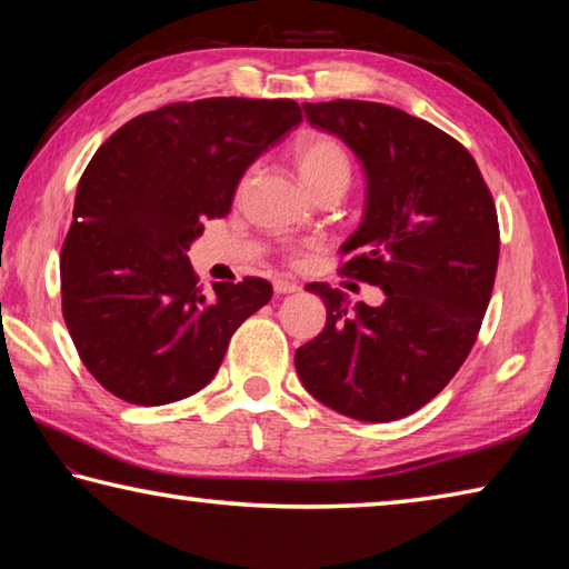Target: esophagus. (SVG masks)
I'll use <instances>...</instances> for the list:
<instances>
[{
	"label": "esophagus",
	"mask_w": 569,
	"mask_h": 569,
	"mask_svg": "<svg viewBox=\"0 0 569 569\" xmlns=\"http://www.w3.org/2000/svg\"><path fill=\"white\" fill-rule=\"evenodd\" d=\"M273 288H276V293H281V296L301 291V286H298V283L293 281V278H276V281H273Z\"/></svg>",
	"instance_id": "esophagus-1"
}]
</instances>
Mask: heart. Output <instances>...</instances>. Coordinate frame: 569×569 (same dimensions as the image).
Instances as JSON below:
<instances>
[{
  "label": "heart",
  "mask_w": 569,
  "mask_h": 569,
  "mask_svg": "<svg viewBox=\"0 0 569 569\" xmlns=\"http://www.w3.org/2000/svg\"><path fill=\"white\" fill-rule=\"evenodd\" d=\"M293 166L298 170L308 192L326 186V182H349L351 166L349 156L341 148L339 140L321 132H303L293 140L291 148Z\"/></svg>",
  "instance_id": "obj_1"
}]
</instances>
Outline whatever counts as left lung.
<instances>
[{
    "mask_svg": "<svg viewBox=\"0 0 569 569\" xmlns=\"http://www.w3.org/2000/svg\"><path fill=\"white\" fill-rule=\"evenodd\" d=\"M366 176L363 218L341 246V273L379 286L381 306L349 308L329 283L323 331L296 351L308 393L359 421H393L447 387L477 341L499 261L497 208L469 150L381 102H303Z\"/></svg>",
    "mask_w": 569,
    "mask_h": 569,
    "instance_id": "8db88e82",
    "label": "left lung"
}]
</instances>
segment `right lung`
Instances as JSON below:
<instances>
[{
	"label": "right lung",
	"instance_id": "obj_1",
	"mask_svg": "<svg viewBox=\"0 0 569 569\" xmlns=\"http://www.w3.org/2000/svg\"><path fill=\"white\" fill-rule=\"evenodd\" d=\"M301 120L293 100L176 102L124 122L92 156L62 246V316L82 363L118 399L160 407L200 391L238 326L271 301L266 278L206 293L186 253Z\"/></svg>",
	"mask_w": 569,
	"mask_h": 569
}]
</instances>
